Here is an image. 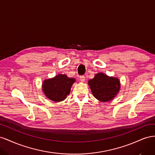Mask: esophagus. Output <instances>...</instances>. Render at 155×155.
Returning a JSON list of instances; mask_svg holds the SVG:
<instances>
[{
    "instance_id": "34e87169",
    "label": "esophagus",
    "mask_w": 155,
    "mask_h": 155,
    "mask_svg": "<svg viewBox=\"0 0 155 155\" xmlns=\"http://www.w3.org/2000/svg\"><path fill=\"white\" fill-rule=\"evenodd\" d=\"M79 79H80V81L81 82H85V77L84 76H80V77H79Z\"/></svg>"
}]
</instances>
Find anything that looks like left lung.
Instances as JSON below:
<instances>
[{
    "mask_svg": "<svg viewBox=\"0 0 155 155\" xmlns=\"http://www.w3.org/2000/svg\"><path fill=\"white\" fill-rule=\"evenodd\" d=\"M94 97L101 102L112 100L120 90V81L118 78L109 76L104 73L95 74L94 78L88 81Z\"/></svg>",
    "mask_w": 155,
    "mask_h": 155,
    "instance_id": "obj_1",
    "label": "left lung"
}]
</instances>
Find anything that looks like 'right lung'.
<instances>
[{
    "mask_svg": "<svg viewBox=\"0 0 155 155\" xmlns=\"http://www.w3.org/2000/svg\"><path fill=\"white\" fill-rule=\"evenodd\" d=\"M76 79L68 78L66 74H58L52 78L45 79L42 84V91L49 100L59 102L66 99Z\"/></svg>",
    "mask_w": 155,
    "mask_h": 155,
    "instance_id": "add662e5",
    "label": "right lung"
}]
</instances>
